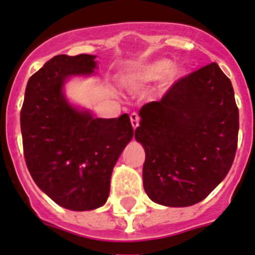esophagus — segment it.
Here are the masks:
<instances>
[{"label": "esophagus", "mask_w": 255, "mask_h": 255, "mask_svg": "<svg viewBox=\"0 0 255 255\" xmlns=\"http://www.w3.org/2000/svg\"><path fill=\"white\" fill-rule=\"evenodd\" d=\"M130 118V123H132V127L136 129L137 127L139 126V122H141V118H139V116L137 113H132L129 116Z\"/></svg>", "instance_id": "34e87169"}]
</instances>
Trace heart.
I'll use <instances>...</instances> for the list:
<instances>
[{"mask_svg":"<svg viewBox=\"0 0 255 255\" xmlns=\"http://www.w3.org/2000/svg\"><path fill=\"white\" fill-rule=\"evenodd\" d=\"M171 66H173V63L169 59H159V61H155L152 63H148L136 72L129 73L126 77V85L129 88H136L142 84L157 81L170 72ZM171 73H173L174 77H179L182 76L184 71H183V68H176V70L171 71Z\"/></svg>","mask_w":255,"mask_h":255,"instance_id":"obj_1","label":"heart"}]
</instances>
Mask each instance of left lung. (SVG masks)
<instances>
[{"label":"left lung","mask_w":255,"mask_h":255,"mask_svg":"<svg viewBox=\"0 0 255 255\" xmlns=\"http://www.w3.org/2000/svg\"><path fill=\"white\" fill-rule=\"evenodd\" d=\"M134 132L146 152L143 188L153 202L187 207L228 175L238 147L239 109L230 79L210 63L144 104Z\"/></svg>","instance_id":"1"}]
</instances>
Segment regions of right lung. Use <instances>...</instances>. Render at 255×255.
<instances>
[{
    "label": "right lung",
    "instance_id": "obj_1",
    "mask_svg": "<svg viewBox=\"0 0 255 255\" xmlns=\"http://www.w3.org/2000/svg\"><path fill=\"white\" fill-rule=\"evenodd\" d=\"M95 56L59 54L29 79L20 113L25 162L35 184L57 205L90 211L107 202L113 167L133 128L128 114L94 118L68 104L62 88L91 75Z\"/></svg>",
    "mask_w": 255,
    "mask_h": 255
}]
</instances>
